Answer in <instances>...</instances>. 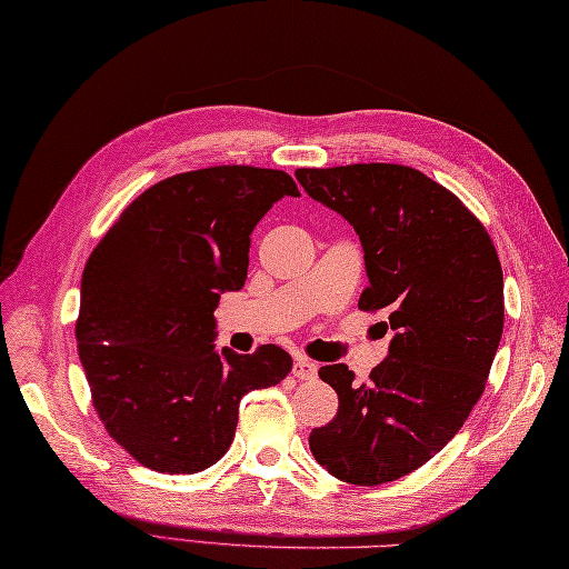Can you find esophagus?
Segmentation results:
<instances>
[{"label":"esophagus","instance_id":"1","mask_svg":"<svg viewBox=\"0 0 569 569\" xmlns=\"http://www.w3.org/2000/svg\"><path fill=\"white\" fill-rule=\"evenodd\" d=\"M317 370L319 366L315 361H309V358H295V366H292V373L299 380H315L317 378Z\"/></svg>","mask_w":569,"mask_h":569}]
</instances>
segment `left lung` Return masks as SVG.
Here are the masks:
<instances>
[{"label":"left lung","instance_id":"1","mask_svg":"<svg viewBox=\"0 0 569 569\" xmlns=\"http://www.w3.org/2000/svg\"><path fill=\"white\" fill-rule=\"evenodd\" d=\"M295 177L353 226L368 274L358 309L386 311L396 331L363 386L349 366L319 368L339 412L311 430L309 449L346 483L396 481L430 461L481 398L503 333L501 262L481 220L412 167L349 164Z\"/></svg>","mask_w":569,"mask_h":569}]
</instances>
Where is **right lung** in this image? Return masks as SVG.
Listing matches in <instances>:
<instances>
[{
  "label": "right lung",
  "instance_id": "right-lung-1",
  "mask_svg": "<svg viewBox=\"0 0 569 569\" xmlns=\"http://www.w3.org/2000/svg\"><path fill=\"white\" fill-rule=\"evenodd\" d=\"M284 196L280 169L208 167L149 187L86 262L76 321L92 408L147 469L196 473L226 455L246 392L292 370L280 346L216 351L218 299L248 280L250 233Z\"/></svg>",
  "mask_w": 569,
  "mask_h": 569
}]
</instances>
